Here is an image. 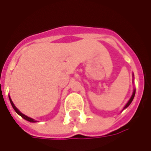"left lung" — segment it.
Segmentation results:
<instances>
[{
    "label": "left lung",
    "mask_w": 151,
    "mask_h": 151,
    "mask_svg": "<svg viewBox=\"0 0 151 151\" xmlns=\"http://www.w3.org/2000/svg\"><path fill=\"white\" fill-rule=\"evenodd\" d=\"M134 95H135V90H134V91H133V95H132V96H131V98H130V99H129V102H128V103H127V104L125 105V107H124V108H126L127 107H129V106L130 104H131V103H132V101H133V98H134Z\"/></svg>",
    "instance_id": "left-lung-1"
}]
</instances>
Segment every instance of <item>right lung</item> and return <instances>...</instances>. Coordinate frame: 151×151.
<instances>
[{
	"instance_id": "right-lung-1",
	"label": "right lung",
	"mask_w": 151,
	"mask_h": 151,
	"mask_svg": "<svg viewBox=\"0 0 151 151\" xmlns=\"http://www.w3.org/2000/svg\"><path fill=\"white\" fill-rule=\"evenodd\" d=\"M9 100H10V103H11L12 107H13V108L14 109V111H16V112H17V113H18V115H20V116H21L22 117L23 119H25V120H27V121H30V122H35V121H36V120H33V119H31V118H30V117L27 116H25L24 114H22V112H20V111H19L18 110V108L15 107L14 104V103L12 102L11 99H10V98H9Z\"/></svg>"
}]
</instances>
